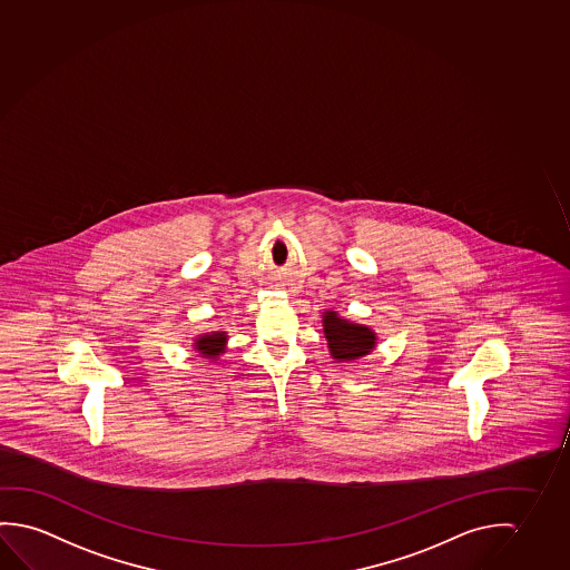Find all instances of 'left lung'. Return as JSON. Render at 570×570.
<instances>
[{
	"instance_id": "obj_1",
	"label": "left lung",
	"mask_w": 570,
	"mask_h": 570,
	"mask_svg": "<svg viewBox=\"0 0 570 570\" xmlns=\"http://www.w3.org/2000/svg\"><path fill=\"white\" fill-rule=\"evenodd\" d=\"M323 323L328 348L336 361H354L374 348L376 336L368 326L353 325L344 318H338L333 311L325 313Z\"/></svg>"
}]
</instances>
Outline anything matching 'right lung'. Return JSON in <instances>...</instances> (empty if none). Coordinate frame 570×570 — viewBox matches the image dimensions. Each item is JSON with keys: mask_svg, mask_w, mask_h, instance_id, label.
Returning <instances> with one entry per match:
<instances>
[{"mask_svg": "<svg viewBox=\"0 0 570 570\" xmlns=\"http://www.w3.org/2000/svg\"><path fill=\"white\" fill-rule=\"evenodd\" d=\"M226 344V333H212V335L202 336L196 341V348L208 358H216L217 354L224 351Z\"/></svg>", "mask_w": 570, "mask_h": 570, "instance_id": "add662e5", "label": "right lung"}]
</instances>
